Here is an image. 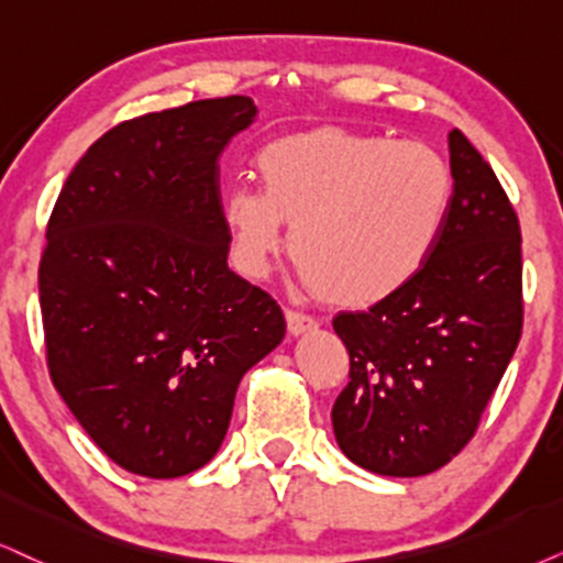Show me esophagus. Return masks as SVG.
Listing matches in <instances>:
<instances>
[{
  "instance_id": "34e87169",
  "label": "esophagus",
  "mask_w": 563,
  "mask_h": 563,
  "mask_svg": "<svg viewBox=\"0 0 563 563\" xmlns=\"http://www.w3.org/2000/svg\"><path fill=\"white\" fill-rule=\"evenodd\" d=\"M286 324H288V332L294 334V338L317 330V319L314 317L301 314V311H294V309L286 311Z\"/></svg>"
}]
</instances>
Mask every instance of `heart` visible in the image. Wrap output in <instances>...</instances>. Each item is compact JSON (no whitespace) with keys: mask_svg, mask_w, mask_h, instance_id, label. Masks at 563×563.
<instances>
[{"mask_svg":"<svg viewBox=\"0 0 563 563\" xmlns=\"http://www.w3.org/2000/svg\"><path fill=\"white\" fill-rule=\"evenodd\" d=\"M262 191L223 199L231 257L265 275L290 225V257L327 301L366 309L423 273L444 236L454 174L421 142L319 126L267 142L257 155Z\"/></svg>","mask_w":563,"mask_h":563,"instance_id":"heart-1","label":"heart"}]
</instances>
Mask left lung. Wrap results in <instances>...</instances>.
Returning a JSON list of instances; mask_svg holds the SVG:
<instances>
[{"label": "left lung", "mask_w": 563, "mask_h": 563, "mask_svg": "<svg viewBox=\"0 0 563 563\" xmlns=\"http://www.w3.org/2000/svg\"><path fill=\"white\" fill-rule=\"evenodd\" d=\"M444 236L402 294L343 311L351 382L332 429L347 460L393 478L444 467L473 439L522 334V233L494 168L450 132Z\"/></svg>", "instance_id": "1"}]
</instances>
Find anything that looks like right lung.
Listing matches in <instances>:
<instances>
[{"instance_id": "right-lung-1", "label": "right lung", "mask_w": 563, "mask_h": 563, "mask_svg": "<svg viewBox=\"0 0 563 563\" xmlns=\"http://www.w3.org/2000/svg\"><path fill=\"white\" fill-rule=\"evenodd\" d=\"M246 96L117 124L67 176L38 267L56 393L119 467L179 478L216 457L241 376L286 319L229 267L218 158Z\"/></svg>"}]
</instances>
